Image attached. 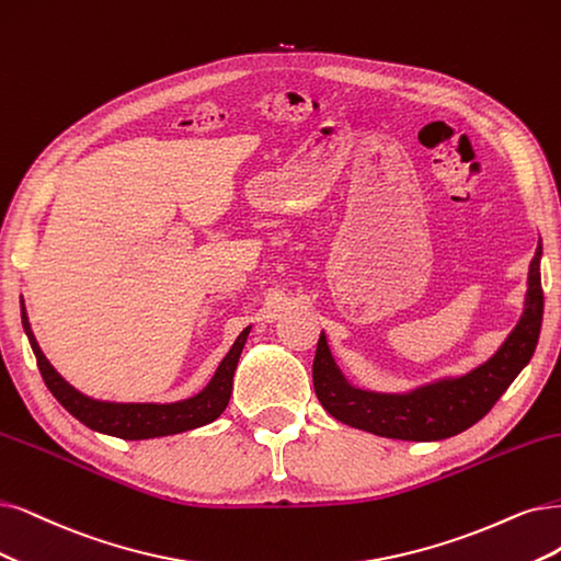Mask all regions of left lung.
<instances>
[{
  "instance_id": "8db88e82",
  "label": "left lung",
  "mask_w": 561,
  "mask_h": 561,
  "mask_svg": "<svg viewBox=\"0 0 561 561\" xmlns=\"http://www.w3.org/2000/svg\"><path fill=\"white\" fill-rule=\"evenodd\" d=\"M541 254L543 247L538 242L529 265V288L520 321L502 348L465 377L430 383L404 396L360 390L344 379L321 333L312 365L314 390L321 407L340 423L402 442H439L479 423L536 351L543 323Z\"/></svg>"
}]
</instances>
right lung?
<instances>
[{"mask_svg": "<svg viewBox=\"0 0 561 561\" xmlns=\"http://www.w3.org/2000/svg\"><path fill=\"white\" fill-rule=\"evenodd\" d=\"M20 314H23V328L30 337L41 377H44L55 400L82 425L119 439L165 437V434L186 432L219 419L228 400H231L236 367H238L249 330H252V328L242 330L231 351H228L226 358L219 363L215 377L198 392V396L182 402H173V404H117V402H99V400L85 398L82 392H78L61 379L34 340L23 300H20Z\"/></svg>", "mask_w": 561, "mask_h": 561, "instance_id": "right-lung-1", "label": "right lung"}]
</instances>
